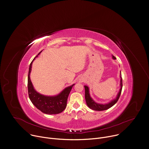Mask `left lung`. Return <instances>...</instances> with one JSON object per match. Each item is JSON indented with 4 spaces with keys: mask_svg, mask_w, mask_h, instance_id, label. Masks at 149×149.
I'll return each instance as SVG.
<instances>
[{
    "mask_svg": "<svg viewBox=\"0 0 149 149\" xmlns=\"http://www.w3.org/2000/svg\"><path fill=\"white\" fill-rule=\"evenodd\" d=\"M113 59H116V57L114 56H112ZM121 73V72H120ZM122 75H120V89L119 91V92L118 94V96L116 97V99H115L114 100H113L112 101H111V102H109V104H105V105H103V104H97L96 102H95L92 99L90 95H89V88L87 86H84L85 87V100H86V104L88 105V107L91 108L92 110L94 111H104V110H107L109 108H111L112 106H113L118 101L119 98L120 96V93L122 92V78L121 77Z\"/></svg>",
    "mask_w": 149,
    "mask_h": 149,
    "instance_id": "8db88e82",
    "label": "left lung"
}]
</instances>
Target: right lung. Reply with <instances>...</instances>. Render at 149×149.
Listing matches in <instances>:
<instances>
[{"label": "right lung", "mask_w": 149, "mask_h": 149, "mask_svg": "<svg viewBox=\"0 0 149 149\" xmlns=\"http://www.w3.org/2000/svg\"><path fill=\"white\" fill-rule=\"evenodd\" d=\"M42 52V51H41ZM40 52L38 54L41 52ZM37 57H34L33 60ZM30 63L28 74V93L29 96L33 104L42 113L53 115L62 112L67 107V102L68 95L74 85L64 89L59 95L56 96H46L37 92L32 85L30 78V73L31 70L32 63Z\"/></svg>", "instance_id": "obj_1"}]
</instances>
